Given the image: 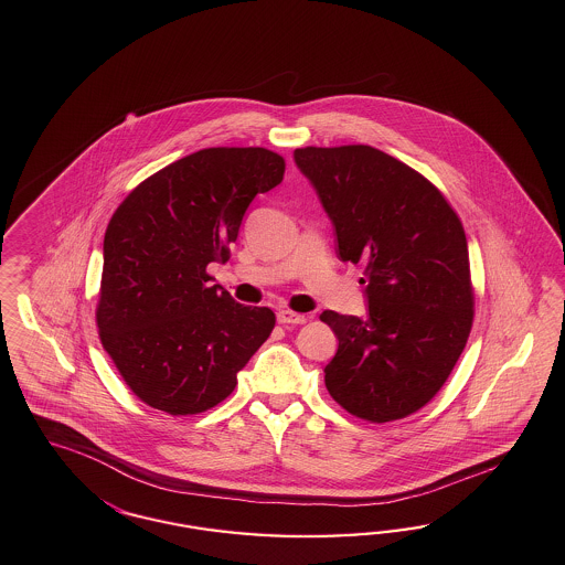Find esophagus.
<instances>
[{
    "instance_id": "esophagus-1",
    "label": "esophagus",
    "mask_w": 565,
    "mask_h": 565,
    "mask_svg": "<svg viewBox=\"0 0 565 565\" xmlns=\"http://www.w3.org/2000/svg\"><path fill=\"white\" fill-rule=\"evenodd\" d=\"M277 321L279 323H284V326H300V323H307V317L300 316V313H294V311H288V309H284V311H279L277 313Z\"/></svg>"
}]
</instances>
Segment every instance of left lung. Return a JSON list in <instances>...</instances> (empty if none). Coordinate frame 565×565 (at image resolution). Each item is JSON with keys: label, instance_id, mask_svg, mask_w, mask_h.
<instances>
[{"label": "left lung", "instance_id": "obj_1", "mask_svg": "<svg viewBox=\"0 0 565 565\" xmlns=\"http://www.w3.org/2000/svg\"><path fill=\"white\" fill-rule=\"evenodd\" d=\"M294 161L332 221L340 260L363 267L365 317L319 316L339 339L326 386L360 418H404L446 383L471 332L465 228L425 177L374 147H307Z\"/></svg>", "mask_w": 565, "mask_h": 565}]
</instances>
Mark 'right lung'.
Wrapping results in <instances>:
<instances>
[{
  "label": "right lung",
  "mask_w": 565,
  "mask_h": 565,
  "mask_svg": "<svg viewBox=\"0 0 565 565\" xmlns=\"http://www.w3.org/2000/svg\"><path fill=\"white\" fill-rule=\"evenodd\" d=\"M284 170V158L263 147L202 149L140 182L115 210L96 323L145 404L174 416L221 404L269 339L271 309L239 305L205 267L228 260L249 203Z\"/></svg>",
  "instance_id": "add662e5"
}]
</instances>
